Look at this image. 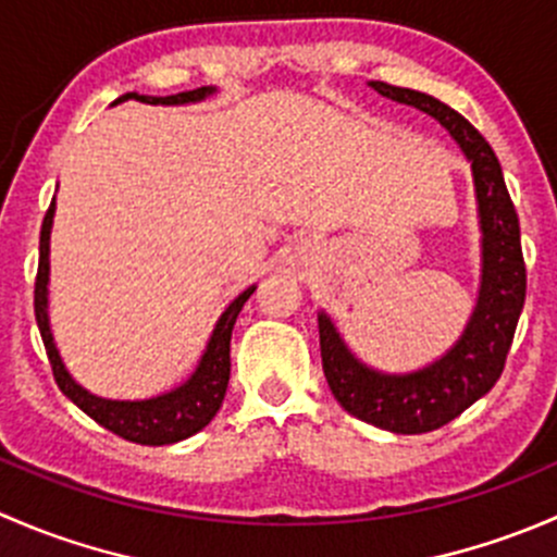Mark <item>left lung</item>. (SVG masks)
<instances>
[{
  "label": "left lung",
  "mask_w": 557,
  "mask_h": 557,
  "mask_svg": "<svg viewBox=\"0 0 557 557\" xmlns=\"http://www.w3.org/2000/svg\"><path fill=\"white\" fill-rule=\"evenodd\" d=\"M369 86L393 102L436 117L469 159L482 232L480 294L460 339L418 372L385 374L358 361L325 312H318L320 358L331 393L352 418L393 434H425L458 418L502 377L525 301L520 221L496 153L460 112L412 88L383 81Z\"/></svg>",
  "instance_id": "left-lung-1"
}]
</instances>
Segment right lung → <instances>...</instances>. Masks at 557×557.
<instances>
[{
	"label": "right lung",
	"mask_w": 557,
	"mask_h": 557,
	"mask_svg": "<svg viewBox=\"0 0 557 557\" xmlns=\"http://www.w3.org/2000/svg\"><path fill=\"white\" fill-rule=\"evenodd\" d=\"M215 88H194V91L172 94V97H143V94H123L112 104H121L126 99H137L145 104H190L201 102V99L212 97ZM53 215H55V196L50 201L48 212H45L42 232H39V267H37V283H35V314L39 334H42L45 350H48V361L53 367L55 385L61 387L66 398L72 404L83 409L88 418L97 420L99 425H104L112 434L123 436L126 442H137V445H174V442H183L188 436H194L196 431L205 429L212 418L221 409L223 396H226L228 387V374H232V331L237 323V314L245 307V301L250 299L256 285L243 290L232 305L226 307V312L218 318L215 329H212L210 342H207L205 356L199 358V367L194 369L188 380L183 385L172 387V391L161 393L153 398H139V401H121V398H102L94 396L91 391H86L83 385H77L72 380V374L66 372L64 361H61L59 350L53 345V334H50L48 323V280H50V228H53Z\"/></svg>",
	"instance_id": "add662e5"
}]
</instances>
